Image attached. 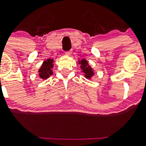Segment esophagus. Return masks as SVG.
<instances>
[{
	"mask_svg": "<svg viewBox=\"0 0 146 146\" xmlns=\"http://www.w3.org/2000/svg\"><path fill=\"white\" fill-rule=\"evenodd\" d=\"M71 53H72V52H71V51H66V52H65V54H66V55H70V54H71Z\"/></svg>",
	"mask_w": 146,
	"mask_h": 146,
	"instance_id": "obj_1",
	"label": "esophagus"
}]
</instances>
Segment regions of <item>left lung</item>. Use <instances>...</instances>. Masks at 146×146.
Segmentation results:
<instances>
[{"instance_id": "1", "label": "left lung", "mask_w": 146, "mask_h": 146, "mask_svg": "<svg viewBox=\"0 0 146 146\" xmlns=\"http://www.w3.org/2000/svg\"><path fill=\"white\" fill-rule=\"evenodd\" d=\"M80 63V68H81L82 72H84V76L86 78H91L92 76H93V69H92V67L91 66H88V63L87 60H85V59H82L81 61H80L79 62Z\"/></svg>"}]
</instances>
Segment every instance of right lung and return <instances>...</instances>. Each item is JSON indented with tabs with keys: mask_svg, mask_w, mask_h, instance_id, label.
Instances as JSON below:
<instances>
[{
	"mask_svg": "<svg viewBox=\"0 0 146 146\" xmlns=\"http://www.w3.org/2000/svg\"><path fill=\"white\" fill-rule=\"evenodd\" d=\"M53 59H47L46 61H44L43 62L41 67L39 70V76L40 77L44 80L47 79L49 77V76H51L53 74V71L51 70V68L53 67Z\"/></svg>",
	"mask_w": 146,
	"mask_h": 146,
	"instance_id": "add662e5",
	"label": "right lung"
}]
</instances>
